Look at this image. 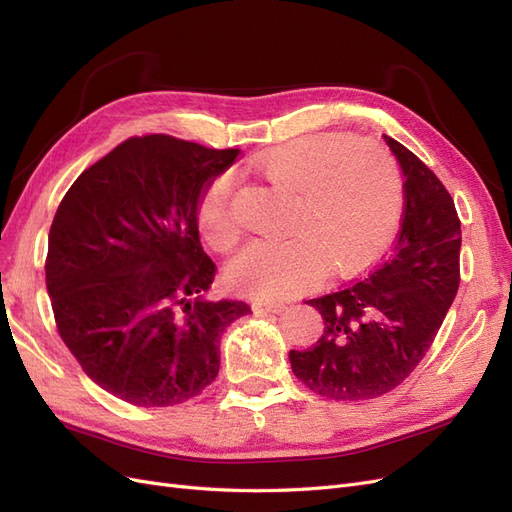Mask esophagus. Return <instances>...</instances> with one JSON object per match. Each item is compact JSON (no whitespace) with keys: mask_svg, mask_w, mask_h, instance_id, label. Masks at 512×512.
Wrapping results in <instances>:
<instances>
[{"mask_svg":"<svg viewBox=\"0 0 512 512\" xmlns=\"http://www.w3.org/2000/svg\"><path fill=\"white\" fill-rule=\"evenodd\" d=\"M284 309H286L284 303H269V301L254 303L256 314H280V312H284Z\"/></svg>","mask_w":512,"mask_h":512,"instance_id":"34e87169","label":"esophagus"}]
</instances>
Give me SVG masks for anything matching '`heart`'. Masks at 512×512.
I'll list each match as a JSON object with an SVG mask.
<instances>
[{
  "instance_id": "b5f03b06",
  "label": "heart",
  "mask_w": 512,
  "mask_h": 512,
  "mask_svg": "<svg viewBox=\"0 0 512 512\" xmlns=\"http://www.w3.org/2000/svg\"><path fill=\"white\" fill-rule=\"evenodd\" d=\"M269 183L294 192L288 239H256L230 260L232 288L260 297H286L335 273L365 267L389 245L401 215V185L393 160L378 147L348 149L337 136H305L254 158ZM198 228L215 250L239 241L232 211V175L215 177L198 203Z\"/></svg>"
}]
</instances>
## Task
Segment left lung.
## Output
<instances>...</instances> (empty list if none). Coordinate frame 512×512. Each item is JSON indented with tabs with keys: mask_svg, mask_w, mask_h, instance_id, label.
I'll return each mask as SVG.
<instances>
[{
	"mask_svg": "<svg viewBox=\"0 0 512 512\" xmlns=\"http://www.w3.org/2000/svg\"><path fill=\"white\" fill-rule=\"evenodd\" d=\"M404 173V220L391 256L363 280L309 299L324 329L290 350L294 376L318 395L356 401L393 391L423 361L459 288L461 222L440 179L384 134Z\"/></svg>",
	"mask_w": 512,
	"mask_h": 512,
	"instance_id": "1",
	"label": "left lung"
}]
</instances>
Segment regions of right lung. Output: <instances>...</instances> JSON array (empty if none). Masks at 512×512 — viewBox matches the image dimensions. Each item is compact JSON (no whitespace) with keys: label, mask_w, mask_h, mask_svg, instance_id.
Listing matches in <instances>:
<instances>
[{"label":"right lung","mask_w":512,"mask_h":512,"mask_svg":"<svg viewBox=\"0 0 512 512\" xmlns=\"http://www.w3.org/2000/svg\"><path fill=\"white\" fill-rule=\"evenodd\" d=\"M239 149L149 134L89 166L49 232L46 290L57 331L106 393L143 408L196 397L220 369V339L250 314L209 301L213 260L198 203Z\"/></svg>","instance_id":"1"}]
</instances>
